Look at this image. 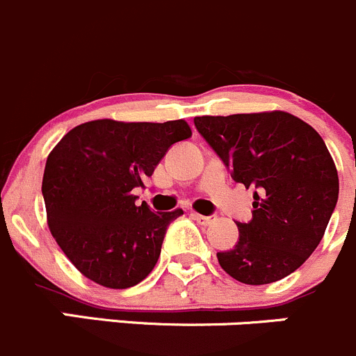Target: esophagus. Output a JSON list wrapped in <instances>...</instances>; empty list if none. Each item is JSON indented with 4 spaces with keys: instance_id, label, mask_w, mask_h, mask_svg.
<instances>
[{
    "instance_id": "1",
    "label": "esophagus",
    "mask_w": 356,
    "mask_h": 356,
    "mask_svg": "<svg viewBox=\"0 0 356 356\" xmlns=\"http://www.w3.org/2000/svg\"><path fill=\"white\" fill-rule=\"evenodd\" d=\"M193 218H195V220L201 225H210L217 220V217H213V215H211V217H207V215H201V213H193Z\"/></svg>"
}]
</instances>
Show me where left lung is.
Here are the masks:
<instances>
[{
  "label": "left lung",
  "instance_id": "8db88e82",
  "mask_svg": "<svg viewBox=\"0 0 356 356\" xmlns=\"http://www.w3.org/2000/svg\"><path fill=\"white\" fill-rule=\"evenodd\" d=\"M236 182L253 188V218L238 222L239 241L217 253L243 284H270L293 274L324 236L339 195L334 160L312 125L288 111L195 118Z\"/></svg>",
  "mask_w": 356,
  "mask_h": 356
}]
</instances>
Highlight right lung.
Listing matches in <instances>:
<instances>
[{
    "label": "right lung",
    "instance_id": "obj_1",
    "mask_svg": "<svg viewBox=\"0 0 356 356\" xmlns=\"http://www.w3.org/2000/svg\"><path fill=\"white\" fill-rule=\"evenodd\" d=\"M186 120H91L68 131L48 155L42 198L48 227L84 277L110 289L139 284L155 268L165 231L182 215L136 204L158 161L191 138Z\"/></svg>",
    "mask_w": 356,
    "mask_h": 356
}]
</instances>
